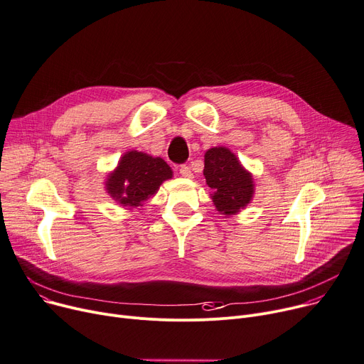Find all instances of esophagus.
<instances>
[{"label": "esophagus", "mask_w": 364, "mask_h": 364, "mask_svg": "<svg viewBox=\"0 0 364 364\" xmlns=\"http://www.w3.org/2000/svg\"><path fill=\"white\" fill-rule=\"evenodd\" d=\"M179 173L183 178H192V171H191V167L188 164H181L179 166Z\"/></svg>", "instance_id": "1"}]
</instances>
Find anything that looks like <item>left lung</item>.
<instances>
[{
	"label": "left lung",
	"instance_id": "8db88e82",
	"mask_svg": "<svg viewBox=\"0 0 364 364\" xmlns=\"http://www.w3.org/2000/svg\"><path fill=\"white\" fill-rule=\"evenodd\" d=\"M204 176L213 191V203L221 214L232 215L249 204L254 193L252 176L247 173L236 156L215 147L205 153Z\"/></svg>",
	"mask_w": 364,
	"mask_h": 364
}]
</instances>
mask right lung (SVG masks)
I'll return each instance as SVG.
<instances>
[{
    "label": "right lung",
    "mask_w": 364,
    "mask_h": 364,
    "mask_svg": "<svg viewBox=\"0 0 364 364\" xmlns=\"http://www.w3.org/2000/svg\"><path fill=\"white\" fill-rule=\"evenodd\" d=\"M169 178L172 171L163 159L129 151L121 159L118 169L110 173L106 189L121 205L141 207Z\"/></svg>",
    "instance_id": "1"
}]
</instances>
